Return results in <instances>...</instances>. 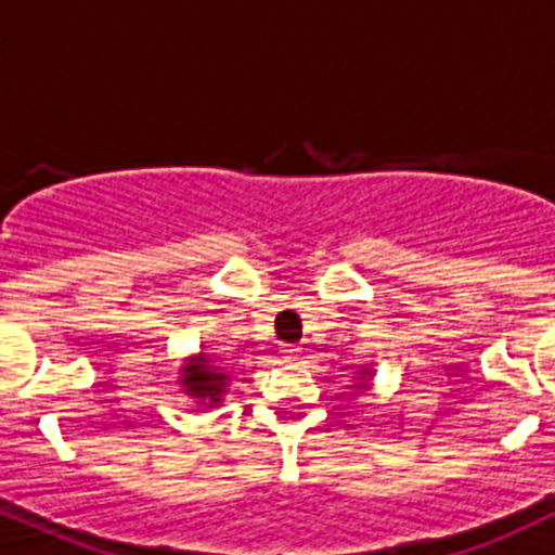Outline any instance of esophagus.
Instances as JSON below:
<instances>
[{
    "instance_id": "34e87169",
    "label": "esophagus",
    "mask_w": 555,
    "mask_h": 555,
    "mask_svg": "<svg viewBox=\"0 0 555 555\" xmlns=\"http://www.w3.org/2000/svg\"><path fill=\"white\" fill-rule=\"evenodd\" d=\"M279 354H282L284 363H293V360L300 358V347H295V344H284V347L279 349Z\"/></svg>"
}]
</instances>
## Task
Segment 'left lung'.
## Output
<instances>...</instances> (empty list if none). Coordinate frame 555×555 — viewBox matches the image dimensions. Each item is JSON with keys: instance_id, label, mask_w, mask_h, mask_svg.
I'll use <instances>...</instances> for the list:
<instances>
[{"instance_id": "left-lung-1", "label": "left lung", "mask_w": 555, "mask_h": 555, "mask_svg": "<svg viewBox=\"0 0 555 555\" xmlns=\"http://www.w3.org/2000/svg\"><path fill=\"white\" fill-rule=\"evenodd\" d=\"M363 374H365V371H363Z\"/></svg>"}]
</instances>
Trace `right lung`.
Here are the masks:
<instances>
[{
    "instance_id": "add662e5",
    "label": "right lung",
    "mask_w": 555,
    "mask_h": 555,
    "mask_svg": "<svg viewBox=\"0 0 555 555\" xmlns=\"http://www.w3.org/2000/svg\"><path fill=\"white\" fill-rule=\"evenodd\" d=\"M181 385L186 387L190 396H197L201 401L219 403L222 401L224 387H228V374L222 369H217V365H211V360H206L201 354L190 365H184V379H181Z\"/></svg>"
}]
</instances>
